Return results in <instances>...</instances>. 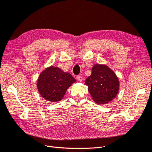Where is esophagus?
<instances>
[{
    "instance_id": "obj_1",
    "label": "esophagus",
    "mask_w": 152,
    "mask_h": 152,
    "mask_svg": "<svg viewBox=\"0 0 152 152\" xmlns=\"http://www.w3.org/2000/svg\"><path fill=\"white\" fill-rule=\"evenodd\" d=\"M82 80H83V79H82V77H81V76H78L77 77V80L78 81H79V82H82Z\"/></svg>"
}]
</instances>
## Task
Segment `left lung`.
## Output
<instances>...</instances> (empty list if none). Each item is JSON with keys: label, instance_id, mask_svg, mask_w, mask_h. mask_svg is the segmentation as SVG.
<instances>
[{"label": "left lung", "instance_id": "obj_1", "mask_svg": "<svg viewBox=\"0 0 152 152\" xmlns=\"http://www.w3.org/2000/svg\"><path fill=\"white\" fill-rule=\"evenodd\" d=\"M94 102L98 104L111 102L117 96L120 82L111 68L103 64H95L91 75L85 81Z\"/></svg>", "mask_w": 152, "mask_h": 152}]
</instances>
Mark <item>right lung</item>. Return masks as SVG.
Listing matches in <instances>:
<instances>
[{
	"mask_svg": "<svg viewBox=\"0 0 152 152\" xmlns=\"http://www.w3.org/2000/svg\"><path fill=\"white\" fill-rule=\"evenodd\" d=\"M75 82L76 80L70 73L64 72L58 67L50 66L40 73L37 87L44 99L56 103L63 98L67 89Z\"/></svg>",
	"mask_w": 152,
	"mask_h": 152,
	"instance_id": "obj_1",
	"label": "right lung"
}]
</instances>
